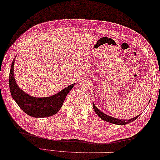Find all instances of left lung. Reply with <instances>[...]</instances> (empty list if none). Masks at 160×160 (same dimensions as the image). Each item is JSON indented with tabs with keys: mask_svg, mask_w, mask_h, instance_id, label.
<instances>
[{
	"mask_svg": "<svg viewBox=\"0 0 160 160\" xmlns=\"http://www.w3.org/2000/svg\"><path fill=\"white\" fill-rule=\"evenodd\" d=\"M93 108H94V112H96V114H98L99 117L102 119V120L106 121V122H111V123H114V124H117V125H126L129 122H133V121H134L137 118V117H139V116L135 117H134V118L130 119V120H119V119L115 118V117H112L108 116V115L105 114L104 113H102V112H101V111L99 110V109L94 106V103H93Z\"/></svg>",
	"mask_w": 160,
	"mask_h": 160,
	"instance_id": "obj_1",
	"label": "left lung"
}]
</instances>
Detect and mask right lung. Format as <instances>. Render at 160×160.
<instances>
[{"mask_svg": "<svg viewBox=\"0 0 160 160\" xmlns=\"http://www.w3.org/2000/svg\"><path fill=\"white\" fill-rule=\"evenodd\" d=\"M14 62H12L10 68L9 84L12 97L15 100L26 114L33 117H48L59 112L63 104L66 97L73 88L74 85H70L61 92L48 98H33L23 92L16 83L14 78Z\"/></svg>", "mask_w": 160, "mask_h": 160, "instance_id": "obj_1", "label": "right lung"}]
</instances>
